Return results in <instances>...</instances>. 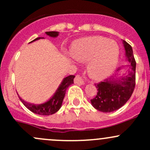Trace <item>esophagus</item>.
I'll use <instances>...</instances> for the list:
<instances>
[{
	"mask_svg": "<svg viewBox=\"0 0 150 150\" xmlns=\"http://www.w3.org/2000/svg\"><path fill=\"white\" fill-rule=\"evenodd\" d=\"M74 83L77 85H83L85 83L84 81H83L82 78L80 75H76L75 76V79H74Z\"/></svg>",
	"mask_w": 150,
	"mask_h": 150,
	"instance_id": "obj_1",
	"label": "esophagus"
}]
</instances>
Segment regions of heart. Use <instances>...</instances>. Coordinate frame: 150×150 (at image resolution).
Instances as JSON below:
<instances>
[{
	"label": "heart",
	"instance_id": "obj_1",
	"mask_svg": "<svg viewBox=\"0 0 150 150\" xmlns=\"http://www.w3.org/2000/svg\"><path fill=\"white\" fill-rule=\"evenodd\" d=\"M70 51L72 58L76 61L88 62V72L96 80L110 76L118 62L117 44L101 36L80 39L72 44Z\"/></svg>",
	"mask_w": 150,
	"mask_h": 150
}]
</instances>
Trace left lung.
Here are the masks:
<instances>
[{"label":"left lung","instance_id":"8db88e82","mask_svg":"<svg viewBox=\"0 0 150 150\" xmlns=\"http://www.w3.org/2000/svg\"><path fill=\"white\" fill-rule=\"evenodd\" d=\"M125 60L129 63L126 73L112 75L96 85L97 95L91 100L92 106L102 112H111L122 107L132 95L135 88L136 61L132 47L122 40ZM124 67L117 69L120 72Z\"/></svg>","mask_w":150,"mask_h":150}]
</instances>
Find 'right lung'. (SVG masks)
I'll return each mask as SVG.
<instances>
[{"mask_svg":"<svg viewBox=\"0 0 150 150\" xmlns=\"http://www.w3.org/2000/svg\"><path fill=\"white\" fill-rule=\"evenodd\" d=\"M46 34L49 37L57 38L59 35V32H46ZM40 39H44V38H37L34 39L29 43H33V42L36 41V40H40ZM75 77V75H69V76L64 78L61 82V83L59 84V87L57 88V91L54 93V95L48 101L42 104H36L26 102L24 99H22L17 93L18 96H19V99L23 103L24 105L33 112L38 115H53L57 112H58L59 109L61 108L62 105L63 99H64V96H65L66 90L70 85L74 83L73 80Z\"/></svg>","mask_w":150,"mask_h":150,"instance_id":"obj_1","label":"right lung"}]
</instances>
